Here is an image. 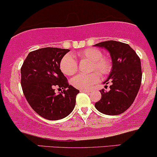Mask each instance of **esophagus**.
I'll list each match as a JSON object with an SVG mask.
<instances>
[{"mask_svg": "<svg viewBox=\"0 0 157 157\" xmlns=\"http://www.w3.org/2000/svg\"><path fill=\"white\" fill-rule=\"evenodd\" d=\"M81 92H84V93H89L90 91L87 90H80Z\"/></svg>", "mask_w": 157, "mask_h": 157, "instance_id": "esophagus-1", "label": "esophagus"}]
</instances>
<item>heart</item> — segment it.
<instances>
[{"mask_svg": "<svg viewBox=\"0 0 157 157\" xmlns=\"http://www.w3.org/2000/svg\"><path fill=\"white\" fill-rule=\"evenodd\" d=\"M73 56L79 61H90L89 71L90 73L86 75H78L72 79L71 84L74 87L81 90H87L99 80L101 75H106L110 73L112 68L111 61L107 56H102L101 52L97 48L88 47L83 50L78 51ZM70 54L64 56L60 62V68L65 75H75L78 71L77 61ZM94 72H93L92 71Z\"/></svg>", "mask_w": 157, "mask_h": 157, "instance_id": "obj_1", "label": "heart"}]
</instances>
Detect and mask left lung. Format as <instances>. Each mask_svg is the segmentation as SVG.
Segmentation results:
<instances>
[{
    "instance_id": "obj_1",
    "label": "left lung",
    "mask_w": 157,
    "mask_h": 157,
    "mask_svg": "<svg viewBox=\"0 0 157 157\" xmlns=\"http://www.w3.org/2000/svg\"><path fill=\"white\" fill-rule=\"evenodd\" d=\"M94 46L108 50L113 63L108 78L104 82H112L110 90H100L101 98L95 107L106 115H119L131 107L138 94L142 75L140 59L128 44L122 42L107 40Z\"/></svg>"
}]
</instances>
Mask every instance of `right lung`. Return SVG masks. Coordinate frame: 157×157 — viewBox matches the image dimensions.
<instances>
[{
    "instance_id": "right-lung-1",
    "label": "right lung",
    "mask_w": 157,
    "mask_h": 157,
    "mask_svg": "<svg viewBox=\"0 0 157 157\" xmlns=\"http://www.w3.org/2000/svg\"><path fill=\"white\" fill-rule=\"evenodd\" d=\"M70 50L45 47L28 54L21 68L23 93L38 115L49 120L67 117L75 105L78 90L69 85L60 70V62ZM56 87L64 90L57 95Z\"/></svg>"
}]
</instances>
